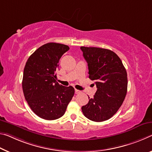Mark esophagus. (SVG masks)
<instances>
[{
	"mask_svg": "<svg viewBox=\"0 0 152 152\" xmlns=\"http://www.w3.org/2000/svg\"><path fill=\"white\" fill-rule=\"evenodd\" d=\"M82 92L80 91H79V90H77V89H75V93L76 94H79V93H81Z\"/></svg>",
	"mask_w": 152,
	"mask_h": 152,
	"instance_id": "34e87169",
	"label": "esophagus"
}]
</instances>
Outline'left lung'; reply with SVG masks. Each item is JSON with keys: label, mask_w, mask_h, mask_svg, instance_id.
Wrapping results in <instances>:
<instances>
[{"label": "left lung", "mask_w": 152, "mask_h": 152, "mask_svg": "<svg viewBox=\"0 0 152 152\" xmlns=\"http://www.w3.org/2000/svg\"><path fill=\"white\" fill-rule=\"evenodd\" d=\"M87 62L88 78L97 90L87 104L82 107L85 116L94 122L112 118L119 110L127 93V73L120 57L112 50L81 47Z\"/></svg>", "instance_id": "obj_1"}]
</instances>
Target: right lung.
<instances>
[{
    "label": "right lung",
    "instance_id": "right-lung-1",
    "mask_svg": "<svg viewBox=\"0 0 152 152\" xmlns=\"http://www.w3.org/2000/svg\"><path fill=\"white\" fill-rule=\"evenodd\" d=\"M69 49L63 44L47 43L30 55L24 67V97L34 113L42 119L61 118L74 95L72 86H62L55 80L59 59Z\"/></svg>",
    "mask_w": 152,
    "mask_h": 152
}]
</instances>
